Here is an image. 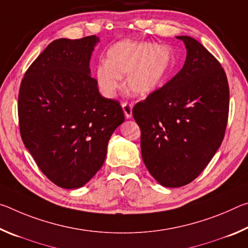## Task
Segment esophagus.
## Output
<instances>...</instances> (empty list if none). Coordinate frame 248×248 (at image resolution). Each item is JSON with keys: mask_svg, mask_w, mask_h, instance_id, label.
Segmentation results:
<instances>
[{"mask_svg": "<svg viewBox=\"0 0 248 248\" xmlns=\"http://www.w3.org/2000/svg\"><path fill=\"white\" fill-rule=\"evenodd\" d=\"M121 106H123L125 118H127V119L132 118V105L129 104V103H123Z\"/></svg>", "mask_w": 248, "mask_h": 248, "instance_id": "1", "label": "esophagus"}]
</instances>
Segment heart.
I'll return each mask as SVG.
<instances>
[{"label":"heart","instance_id":"obj_1","mask_svg":"<svg viewBox=\"0 0 248 248\" xmlns=\"http://www.w3.org/2000/svg\"><path fill=\"white\" fill-rule=\"evenodd\" d=\"M174 53L169 46L148 41L121 40L107 51L106 61L96 66L95 78L106 97H114L127 75L125 85L134 96L145 97L163 86L173 71Z\"/></svg>","mask_w":248,"mask_h":248}]
</instances>
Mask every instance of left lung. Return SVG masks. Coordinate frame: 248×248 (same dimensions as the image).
<instances>
[{
	"label": "left lung",
	"mask_w": 248,
	"mask_h": 248,
	"mask_svg": "<svg viewBox=\"0 0 248 248\" xmlns=\"http://www.w3.org/2000/svg\"><path fill=\"white\" fill-rule=\"evenodd\" d=\"M176 38L187 50L183 69L132 109L146 169L169 188L191 183L215 156L224 138L230 103L219 61L191 37Z\"/></svg>",
	"instance_id": "left-lung-1"
}]
</instances>
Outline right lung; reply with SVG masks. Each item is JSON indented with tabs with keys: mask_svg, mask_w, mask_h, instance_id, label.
I'll return each mask as SVG.
<instances>
[{
	"mask_svg": "<svg viewBox=\"0 0 248 248\" xmlns=\"http://www.w3.org/2000/svg\"><path fill=\"white\" fill-rule=\"evenodd\" d=\"M99 38H60L32 62L20 84V136L40 170L64 189L81 188L103 166L108 141L124 121L100 95L90 62Z\"/></svg>",
	"mask_w": 248,
	"mask_h": 248,
	"instance_id": "obj_1",
	"label": "right lung"
}]
</instances>
